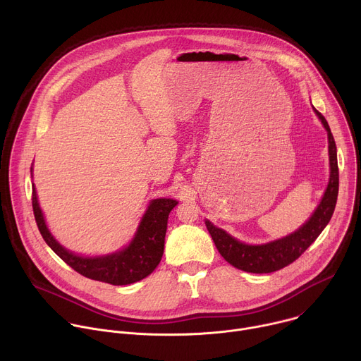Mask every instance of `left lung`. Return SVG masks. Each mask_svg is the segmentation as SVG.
<instances>
[{
	"label": "left lung",
	"mask_w": 361,
	"mask_h": 361,
	"mask_svg": "<svg viewBox=\"0 0 361 361\" xmlns=\"http://www.w3.org/2000/svg\"><path fill=\"white\" fill-rule=\"evenodd\" d=\"M314 113L320 118L322 124L327 130L329 135V156H330V180L324 191V195L313 216L302 224L297 231L260 245H250L231 237L224 230L216 227L209 220H205L209 233L224 260L238 270L247 273H273L284 269L286 266L295 262L298 257L310 247L316 238L322 234L324 227L329 224L337 202L338 195V166H337V147L330 131L329 123L314 109Z\"/></svg>",
	"instance_id": "obj_1"
}]
</instances>
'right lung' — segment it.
<instances>
[{
  "label": "right lung",
  "instance_id": "add662e5",
  "mask_svg": "<svg viewBox=\"0 0 361 361\" xmlns=\"http://www.w3.org/2000/svg\"><path fill=\"white\" fill-rule=\"evenodd\" d=\"M177 204L171 198L152 200L134 238L126 248L101 257H82L64 248L49 233L39 209L35 187L32 188L34 217L44 241L81 276L113 286H127L140 281L159 266L164 252L169 214Z\"/></svg>",
  "mask_w": 361,
  "mask_h": 361
}]
</instances>
